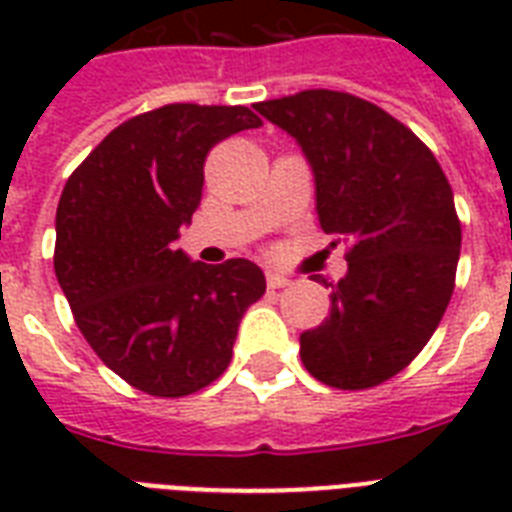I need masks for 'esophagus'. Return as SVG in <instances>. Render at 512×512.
Masks as SVG:
<instances>
[{"label": "esophagus", "instance_id": "obj_1", "mask_svg": "<svg viewBox=\"0 0 512 512\" xmlns=\"http://www.w3.org/2000/svg\"><path fill=\"white\" fill-rule=\"evenodd\" d=\"M265 281H268V289H284L289 284L287 276H281V273H273V271H268Z\"/></svg>", "mask_w": 512, "mask_h": 512}]
</instances>
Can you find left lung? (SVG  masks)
I'll list each match as a JSON object with an SVG mask.
<instances>
[{
    "mask_svg": "<svg viewBox=\"0 0 512 512\" xmlns=\"http://www.w3.org/2000/svg\"><path fill=\"white\" fill-rule=\"evenodd\" d=\"M303 148L319 223L348 244L329 316L300 335L305 369L342 390L374 388L420 353L454 292L462 228L452 185L409 127L348 92L257 103Z\"/></svg>",
    "mask_w": 512,
    "mask_h": 512,
    "instance_id": "obj_1",
    "label": "left lung"
}]
</instances>
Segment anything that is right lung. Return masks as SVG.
I'll use <instances>...</instances> for the list:
<instances>
[{
  "label": "right lung",
  "mask_w": 512,
  "mask_h": 512,
  "mask_svg": "<svg viewBox=\"0 0 512 512\" xmlns=\"http://www.w3.org/2000/svg\"><path fill=\"white\" fill-rule=\"evenodd\" d=\"M244 106L172 103L108 132L60 193L55 276L100 361L148 396L180 398L228 369L241 316L265 295L244 257L175 247L201 201L209 148L260 127Z\"/></svg>",
  "instance_id": "1"
}]
</instances>
